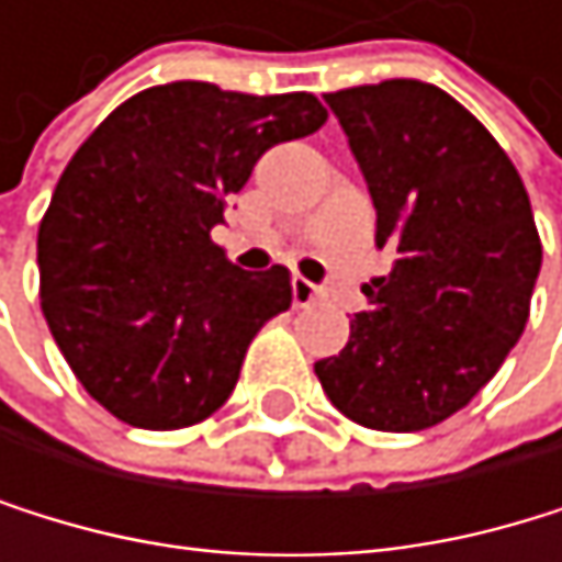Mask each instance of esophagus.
<instances>
[{
	"instance_id": "obj_1",
	"label": "esophagus",
	"mask_w": 562,
	"mask_h": 562,
	"mask_svg": "<svg viewBox=\"0 0 562 562\" xmlns=\"http://www.w3.org/2000/svg\"><path fill=\"white\" fill-rule=\"evenodd\" d=\"M316 300H319V286L310 283V279H303V276H293V303H296L300 310H306V306H313Z\"/></svg>"
}]
</instances>
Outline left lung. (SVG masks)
<instances>
[{"mask_svg": "<svg viewBox=\"0 0 562 562\" xmlns=\"http://www.w3.org/2000/svg\"><path fill=\"white\" fill-rule=\"evenodd\" d=\"M323 100L394 262L363 286L367 310L316 378L350 422L422 431L465 407L526 330L543 266L529 195L499 140L435 83L381 80Z\"/></svg>", "mask_w": 562, "mask_h": 562, "instance_id": "1", "label": "left lung"}]
</instances>
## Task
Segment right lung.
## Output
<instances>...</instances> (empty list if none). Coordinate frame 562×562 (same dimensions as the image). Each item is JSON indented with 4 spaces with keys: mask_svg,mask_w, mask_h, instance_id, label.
Here are the masks:
<instances>
[{
    "mask_svg": "<svg viewBox=\"0 0 562 562\" xmlns=\"http://www.w3.org/2000/svg\"><path fill=\"white\" fill-rule=\"evenodd\" d=\"M323 121L313 93L175 80L124 100L80 144L40 222V300L59 353L114 418L171 431L228 401L293 286L286 266H232L212 228L272 144Z\"/></svg>",
    "mask_w": 562,
    "mask_h": 562,
    "instance_id": "right-lung-1",
    "label": "right lung"
}]
</instances>
